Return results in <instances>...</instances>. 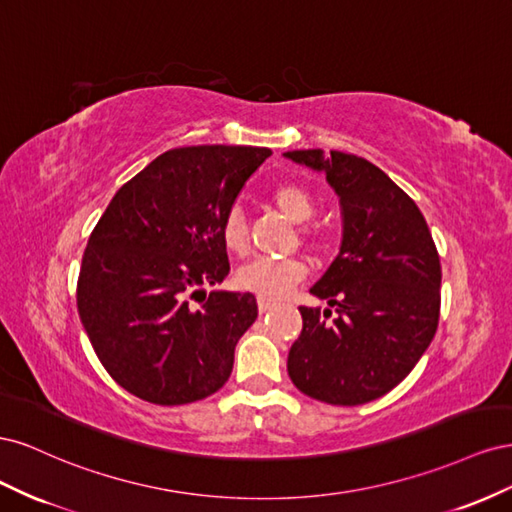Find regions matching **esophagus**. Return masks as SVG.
Instances as JSON below:
<instances>
[{
    "instance_id": "34e87169",
    "label": "esophagus",
    "mask_w": 512,
    "mask_h": 512,
    "mask_svg": "<svg viewBox=\"0 0 512 512\" xmlns=\"http://www.w3.org/2000/svg\"><path fill=\"white\" fill-rule=\"evenodd\" d=\"M271 307H275V301H273V299H267V297H258V312H260V314L269 312Z\"/></svg>"
}]
</instances>
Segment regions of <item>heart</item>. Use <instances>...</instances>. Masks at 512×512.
I'll return each mask as SVG.
<instances>
[{
	"label": "heart",
	"instance_id": "b5f03b06",
	"mask_svg": "<svg viewBox=\"0 0 512 512\" xmlns=\"http://www.w3.org/2000/svg\"><path fill=\"white\" fill-rule=\"evenodd\" d=\"M273 205L277 211L284 213L286 218L294 224H305L316 213V200L305 188L297 183H284L277 185L271 192ZM312 235V232H309ZM220 239L230 254L245 256L250 250V241H247V228L243 213L239 209H230L220 226ZM314 243H320V237H309ZM307 275L305 262L299 258H254L243 265L235 282L241 290L254 292L258 297H284V294L297 286Z\"/></svg>",
	"mask_w": 512,
	"mask_h": 512
}]
</instances>
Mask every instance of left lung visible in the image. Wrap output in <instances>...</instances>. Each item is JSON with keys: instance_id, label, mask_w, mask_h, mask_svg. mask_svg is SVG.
<instances>
[{"instance_id": "8db88e82", "label": "left lung", "mask_w": 512, "mask_h": 512, "mask_svg": "<svg viewBox=\"0 0 512 512\" xmlns=\"http://www.w3.org/2000/svg\"><path fill=\"white\" fill-rule=\"evenodd\" d=\"M284 158L324 173L342 209L339 254L309 288L337 316L299 307L303 331L288 352V376L324 404L361 406L395 389L436 335V243L414 200L376 164L322 149Z\"/></svg>"}]
</instances>
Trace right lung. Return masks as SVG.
<instances>
[{
	"mask_svg": "<svg viewBox=\"0 0 512 512\" xmlns=\"http://www.w3.org/2000/svg\"><path fill=\"white\" fill-rule=\"evenodd\" d=\"M267 147L170 149L108 203L87 241L76 305L111 378L149 404L181 406L226 384L252 292L211 290L230 271L220 226Z\"/></svg>",
	"mask_w": 512,
	"mask_h": 512,
	"instance_id": "add662e5",
	"label": "right lung"
}]
</instances>
